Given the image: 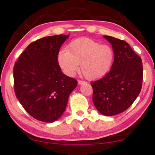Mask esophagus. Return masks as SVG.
I'll use <instances>...</instances> for the list:
<instances>
[{
	"label": "esophagus",
	"mask_w": 155,
	"mask_h": 155,
	"mask_svg": "<svg viewBox=\"0 0 155 155\" xmlns=\"http://www.w3.org/2000/svg\"><path fill=\"white\" fill-rule=\"evenodd\" d=\"M85 83V81H78V85H83V84Z\"/></svg>",
	"instance_id": "esophagus-1"
}]
</instances>
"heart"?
Instances as JSON below:
<instances>
[{
    "instance_id": "obj_1",
    "label": "heart",
    "mask_w": 155,
    "mask_h": 155,
    "mask_svg": "<svg viewBox=\"0 0 155 155\" xmlns=\"http://www.w3.org/2000/svg\"><path fill=\"white\" fill-rule=\"evenodd\" d=\"M114 51L109 45L101 44L88 38H78L62 50L57 56L59 67L65 74L74 75L78 70L89 80L103 78L111 70Z\"/></svg>"
}]
</instances>
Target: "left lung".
I'll list each match as a JSON object with an SVG mask.
<instances>
[{"label": "left lung", "instance_id": "1", "mask_svg": "<svg viewBox=\"0 0 155 155\" xmlns=\"http://www.w3.org/2000/svg\"><path fill=\"white\" fill-rule=\"evenodd\" d=\"M111 44L114 61L105 77L91 83L93 103L104 115L111 116L127 110L140 93L143 67L140 57L127 41L104 35Z\"/></svg>", "mask_w": 155, "mask_h": 155}]
</instances>
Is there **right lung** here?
Listing matches in <instances>:
<instances>
[{
  "instance_id": "add662e5",
  "label": "right lung",
  "mask_w": 155,
  "mask_h": 155,
  "mask_svg": "<svg viewBox=\"0 0 155 155\" xmlns=\"http://www.w3.org/2000/svg\"><path fill=\"white\" fill-rule=\"evenodd\" d=\"M69 35L48 36L30 44L14 67L15 94L34 118L53 122L65 111L77 81L61 72L59 49Z\"/></svg>"
}]
</instances>
